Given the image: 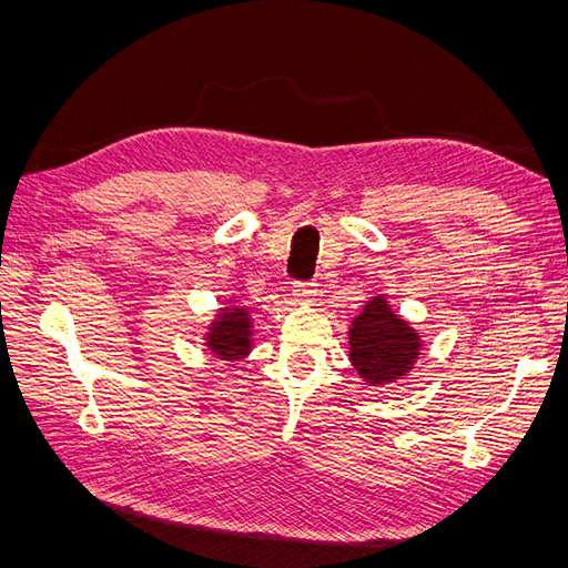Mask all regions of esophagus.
<instances>
[{
  "label": "esophagus",
  "instance_id": "34e87169",
  "mask_svg": "<svg viewBox=\"0 0 568 568\" xmlns=\"http://www.w3.org/2000/svg\"><path fill=\"white\" fill-rule=\"evenodd\" d=\"M317 296V284L315 282H296L294 284V298L298 303H311Z\"/></svg>",
  "mask_w": 568,
  "mask_h": 568
}]
</instances>
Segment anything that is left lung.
Returning <instances> with one entry per match:
<instances>
[{
	"mask_svg": "<svg viewBox=\"0 0 568 568\" xmlns=\"http://www.w3.org/2000/svg\"><path fill=\"white\" fill-rule=\"evenodd\" d=\"M351 365L367 386L400 382L422 355L419 332L393 311L386 296H374L348 329Z\"/></svg>",
	"mask_w": 568,
	"mask_h": 568,
	"instance_id": "obj_1",
	"label": "left lung"
}]
</instances>
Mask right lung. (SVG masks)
I'll return each mask as SVG.
<instances>
[{"mask_svg":"<svg viewBox=\"0 0 568 568\" xmlns=\"http://www.w3.org/2000/svg\"><path fill=\"white\" fill-rule=\"evenodd\" d=\"M205 348L220 359H230V363L244 359L253 348V320L248 307L236 305L234 301H227L225 307H220L209 332H205Z\"/></svg>","mask_w":568,"mask_h":568,"instance_id":"add662e5","label":"right lung"}]
</instances>
